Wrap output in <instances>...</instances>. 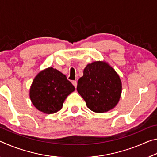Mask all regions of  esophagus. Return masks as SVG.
<instances>
[{
    "instance_id": "obj_1",
    "label": "esophagus",
    "mask_w": 157,
    "mask_h": 157,
    "mask_svg": "<svg viewBox=\"0 0 157 157\" xmlns=\"http://www.w3.org/2000/svg\"><path fill=\"white\" fill-rule=\"evenodd\" d=\"M72 84H73V86H75V88H76V87H77V85H78V83H77V81H75V80L73 81V82H72Z\"/></svg>"
}]
</instances>
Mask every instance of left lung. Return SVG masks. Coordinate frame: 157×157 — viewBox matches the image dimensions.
I'll return each mask as SVG.
<instances>
[{
  "instance_id": "left-lung-1",
  "label": "left lung",
  "mask_w": 157,
  "mask_h": 157,
  "mask_svg": "<svg viewBox=\"0 0 157 157\" xmlns=\"http://www.w3.org/2000/svg\"><path fill=\"white\" fill-rule=\"evenodd\" d=\"M77 91L89 109L95 113L110 111L121 96L122 82L116 71L105 61L87 64L78 82Z\"/></svg>"
}]
</instances>
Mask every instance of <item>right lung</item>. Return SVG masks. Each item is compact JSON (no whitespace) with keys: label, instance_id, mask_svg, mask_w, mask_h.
Listing matches in <instances>:
<instances>
[{"label":"right lung","instance_id":"right-lung-1","mask_svg":"<svg viewBox=\"0 0 157 157\" xmlns=\"http://www.w3.org/2000/svg\"><path fill=\"white\" fill-rule=\"evenodd\" d=\"M75 87L65 75L57 69H44L34 78L30 89V98L33 105L41 112L52 114L63 107L68 95Z\"/></svg>","mask_w":157,"mask_h":157}]
</instances>
